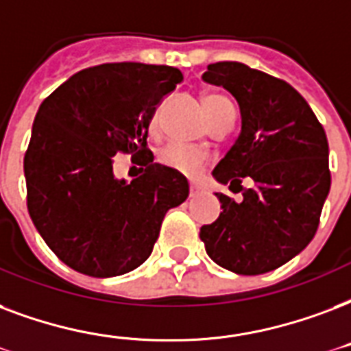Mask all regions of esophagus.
Here are the masks:
<instances>
[{"label": "esophagus", "mask_w": 351, "mask_h": 351, "mask_svg": "<svg viewBox=\"0 0 351 351\" xmlns=\"http://www.w3.org/2000/svg\"><path fill=\"white\" fill-rule=\"evenodd\" d=\"M200 193V189L197 184H189V197H197Z\"/></svg>", "instance_id": "34e87169"}]
</instances>
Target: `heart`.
Listing matches in <instances>:
<instances>
[{"label": "heart", "mask_w": 351, "mask_h": 351, "mask_svg": "<svg viewBox=\"0 0 351 351\" xmlns=\"http://www.w3.org/2000/svg\"><path fill=\"white\" fill-rule=\"evenodd\" d=\"M224 103H228V99H224L223 95H215V93L206 95L204 108L208 117L213 116V114L219 110V106ZM156 125L158 110L152 114L151 121H149L151 132L156 130ZM158 160H160V164L176 171V173H180V175L195 176L202 171L208 156H206V152L202 151V149H199V147L186 145V143H180V141H171V143H167V145H164L160 149V152H158Z\"/></svg>", "instance_id": "1"}]
</instances>
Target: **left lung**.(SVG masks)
<instances>
[{
  "instance_id": "1",
  "label": "left lung",
  "mask_w": 351,
  "mask_h": 351,
  "mask_svg": "<svg viewBox=\"0 0 351 351\" xmlns=\"http://www.w3.org/2000/svg\"><path fill=\"white\" fill-rule=\"evenodd\" d=\"M202 79L239 103L237 141L213 169L243 200L217 193L223 213L200 228L206 252L223 269L256 276L274 271L317 234L331 173L324 127L289 82L241 62H215ZM245 176L254 187L245 190Z\"/></svg>"
}]
</instances>
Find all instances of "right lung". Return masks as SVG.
<instances>
[{
	"instance_id": "obj_1",
	"label": "right lung",
	"mask_w": 351,
	"mask_h": 351,
	"mask_svg": "<svg viewBox=\"0 0 351 351\" xmlns=\"http://www.w3.org/2000/svg\"><path fill=\"white\" fill-rule=\"evenodd\" d=\"M180 80L171 66L101 64L40 104L23 158L27 210L73 271L93 278L134 271L151 256L165 213L187 199L186 176L154 164L147 147L156 104ZM117 152L140 156L144 175L117 181Z\"/></svg>"
}]
</instances>
